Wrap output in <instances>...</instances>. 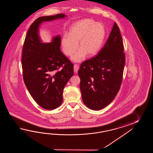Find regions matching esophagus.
Segmentation results:
<instances>
[{"mask_svg":"<svg viewBox=\"0 0 153 153\" xmlns=\"http://www.w3.org/2000/svg\"><path fill=\"white\" fill-rule=\"evenodd\" d=\"M79 65H76L75 64L74 65V71L75 73H77L78 71V70H79Z\"/></svg>","mask_w":153,"mask_h":153,"instance_id":"obj_1","label":"esophagus"}]
</instances>
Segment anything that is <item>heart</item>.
<instances>
[{
	"label": "heart",
	"mask_w": 153,
	"mask_h": 153,
	"mask_svg": "<svg viewBox=\"0 0 153 153\" xmlns=\"http://www.w3.org/2000/svg\"><path fill=\"white\" fill-rule=\"evenodd\" d=\"M105 36V29L101 23L93 20L84 19L74 23L69 29L68 34L62 39L63 51L65 55L71 56L79 48L80 50L72 57L76 62H80L88 55H96L101 50Z\"/></svg>",
	"instance_id": "obj_1"
}]
</instances>
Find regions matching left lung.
I'll use <instances>...</instances> for the list:
<instances>
[{"label": "left lung", "instance_id": "8db88e82", "mask_svg": "<svg viewBox=\"0 0 153 153\" xmlns=\"http://www.w3.org/2000/svg\"><path fill=\"white\" fill-rule=\"evenodd\" d=\"M125 64L122 36L114 22L103 47L82 62L78 71L82 99L87 107L98 111L113 101L120 88Z\"/></svg>", "mask_w": 153, "mask_h": 153}]
</instances>
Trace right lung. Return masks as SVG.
I'll return each mask as SVG.
<instances>
[{"label":"right lung","instance_id":"1","mask_svg":"<svg viewBox=\"0 0 153 153\" xmlns=\"http://www.w3.org/2000/svg\"><path fill=\"white\" fill-rule=\"evenodd\" d=\"M63 13L40 17L30 25L23 44V80L33 98L41 107L52 110L62 104L63 90L74 74V66L60 49V36L42 44L38 28L43 21L62 19Z\"/></svg>","mask_w":153,"mask_h":153}]
</instances>
